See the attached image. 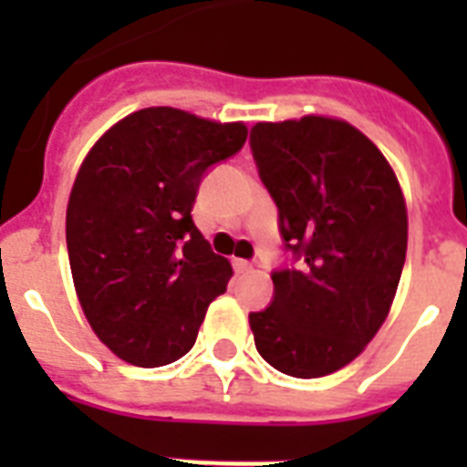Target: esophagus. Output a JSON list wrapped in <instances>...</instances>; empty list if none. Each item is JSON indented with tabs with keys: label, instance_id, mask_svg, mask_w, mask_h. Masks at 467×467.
<instances>
[{
	"label": "esophagus",
	"instance_id": "34e87169",
	"mask_svg": "<svg viewBox=\"0 0 467 467\" xmlns=\"http://www.w3.org/2000/svg\"><path fill=\"white\" fill-rule=\"evenodd\" d=\"M233 269L234 274H249L252 271V264L247 259H233Z\"/></svg>",
	"mask_w": 467,
	"mask_h": 467
}]
</instances>
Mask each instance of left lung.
<instances>
[{
    "label": "left lung",
    "mask_w": 467,
    "mask_h": 467,
    "mask_svg": "<svg viewBox=\"0 0 467 467\" xmlns=\"http://www.w3.org/2000/svg\"><path fill=\"white\" fill-rule=\"evenodd\" d=\"M249 148L293 256L271 271L269 307L249 312L256 351L285 376H329L388 317L407 254L405 198L380 150L344 120L256 123Z\"/></svg>",
    "instance_id": "obj_1"
}]
</instances>
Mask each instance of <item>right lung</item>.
<instances>
[{"label": "right lung", "instance_id": "obj_1", "mask_svg": "<svg viewBox=\"0 0 467 467\" xmlns=\"http://www.w3.org/2000/svg\"><path fill=\"white\" fill-rule=\"evenodd\" d=\"M242 123L157 106L116 123L79 167L67 203L77 298L123 361L155 368L189 354L233 266L191 218L208 169L237 155Z\"/></svg>", "mask_w": 467, "mask_h": 467}]
</instances>
